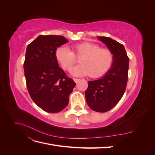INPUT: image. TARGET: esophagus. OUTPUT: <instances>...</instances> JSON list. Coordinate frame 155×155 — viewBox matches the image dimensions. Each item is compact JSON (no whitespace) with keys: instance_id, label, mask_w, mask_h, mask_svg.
Instances as JSON below:
<instances>
[{"instance_id":"esophagus-1","label":"esophagus","mask_w":155,"mask_h":155,"mask_svg":"<svg viewBox=\"0 0 155 155\" xmlns=\"http://www.w3.org/2000/svg\"><path fill=\"white\" fill-rule=\"evenodd\" d=\"M80 80H81L80 79H78V78H74V81L75 82H76V83H79V81H80Z\"/></svg>"}]
</instances>
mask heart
<instances>
[{
    "mask_svg": "<svg viewBox=\"0 0 155 155\" xmlns=\"http://www.w3.org/2000/svg\"><path fill=\"white\" fill-rule=\"evenodd\" d=\"M79 59L80 64L74 67V76L100 78L109 71L114 62V54L108 48L90 42H84L72 46V51L64 46H59L55 51V58L65 71H70Z\"/></svg>",
    "mask_w": 155,
    "mask_h": 155,
    "instance_id": "heart-1",
    "label": "heart"
}]
</instances>
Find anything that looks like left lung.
<instances>
[{
	"mask_svg": "<svg viewBox=\"0 0 155 155\" xmlns=\"http://www.w3.org/2000/svg\"><path fill=\"white\" fill-rule=\"evenodd\" d=\"M98 39L113 53L114 62L105 76L88 81L85 98L92 110L105 112L114 107L124 96L128 80L129 58L123 45L107 37Z\"/></svg>",
	"mask_w": 155,
	"mask_h": 155,
	"instance_id": "1",
	"label": "left lung"
}]
</instances>
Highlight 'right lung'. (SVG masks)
Wrapping results in <instances>:
<instances>
[{"mask_svg":"<svg viewBox=\"0 0 155 155\" xmlns=\"http://www.w3.org/2000/svg\"><path fill=\"white\" fill-rule=\"evenodd\" d=\"M61 35H39L27 46L25 76L30 96L43 110L55 113L63 110L76 83L59 67L55 58L58 47L67 43Z\"/></svg>","mask_w":155,"mask_h":155,"instance_id":"right-lung-1","label":"right lung"}]
</instances>
